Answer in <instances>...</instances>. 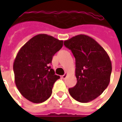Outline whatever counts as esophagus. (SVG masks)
<instances>
[{"mask_svg": "<svg viewBox=\"0 0 122 122\" xmlns=\"http://www.w3.org/2000/svg\"><path fill=\"white\" fill-rule=\"evenodd\" d=\"M67 75H68V73H65V75H62V76H61V78H63V79H65V78H66Z\"/></svg>", "mask_w": 122, "mask_h": 122, "instance_id": "esophagus-1", "label": "esophagus"}]
</instances>
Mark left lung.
Returning <instances> with one entry per match:
<instances>
[{
  "instance_id": "obj_1",
  "label": "left lung",
  "mask_w": 122,
  "mask_h": 122,
  "mask_svg": "<svg viewBox=\"0 0 122 122\" xmlns=\"http://www.w3.org/2000/svg\"><path fill=\"white\" fill-rule=\"evenodd\" d=\"M75 57V76L77 82L68 89L73 98L88 102L102 94L109 85L112 62L106 51L94 39L78 35L64 42Z\"/></svg>"
}]
</instances>
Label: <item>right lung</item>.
<instances>
[{
	"label": "right lung",
	"instance_id": "add662e5",
	"mask_svg": "<svg viewBox=\"0 0 122 122\" xmlns=\"http://www.w3.org/2000/svg\"><path fill=\"white\" fill-rule=\"evenodd\" d=\"M63 45V41L39 34L18 51L13 63L14 80L18 91L26 99L41 103L51 96L54 83L60 76L55 75L50 65Z\"/></svg>",
	"mask_w": 122,
	"mask_h": 122
}]
</instances>
